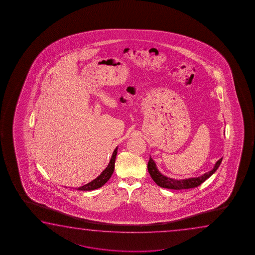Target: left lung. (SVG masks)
<instances>
[{
  "instance_id": "left-lung-1",
  "label": "left lung",
  "mask_w": 255,
  "mask_h": 255,
  "mask_svg": "<svg viewBox=\"0 0 255 255\" xmlns=\"http://www.w3.org/2000/svg\"><path fill=\"white\" fill-rule=\"evenodd\" d=\"M222 161V158L217 161L214 168H212L211 171L204 173L202 176L197 177H190V178H185V179H174L170 177L162 175L157 168L154 160L150 157V160L148 161V171L151 175L152 180L155 182L156 184L160 187L168 188V189H174V190H181V189H189L194 188L196 186H200L203 184L207 178L211 177L213 173H215L218 168L220 167V163Z\"/></svg>"
}]
</instances>
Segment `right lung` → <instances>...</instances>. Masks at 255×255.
I'll return each instance as SVG.
<instances>
[{"label": "right lung", "instance_id": "obj_1", "mask_svg": "<svg viewBox=\"0 0 255 255\" xmlns=\"http://www.w3.org/2000/svg\"><path fill=\"white\" fill-rule=\"evenodd\" d=\"M117 152H118V147L113 151L112 159L109 162L108 166L104 169L103 172L100 174L98 177L95 178L93 181L89 182L88 184H86L85 186H80L78 187V190L80 191H91L95 190L97 188H100L104 186L106 182L108 181L109 179L112 177L113 171H114V168H115V160H116Z\"/></svg>", "mask_w": 255, "mask_h": 255}]
</instances>
